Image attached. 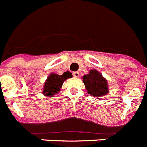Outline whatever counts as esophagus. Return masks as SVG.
Masks as SVG:
<instances>
[{"instance_id": "esophagus-1", "label": "esophagus", "mask_w": 147, "mask_h": 147, "mask_svg": "<svg viewBox=\"0 0 147 147\" xmlns=\"http://www.w3.org/2000/svg\"><path fill=\"white\" fill-rule=\"evenodd\" d=\"M73 75H74V76H75V77H79V73L78 72V71H76V72L73 73Z\"/></svg>"}]
</instances>
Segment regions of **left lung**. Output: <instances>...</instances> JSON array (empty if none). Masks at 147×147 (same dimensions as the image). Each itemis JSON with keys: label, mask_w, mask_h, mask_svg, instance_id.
<instances>
[{"label": "left lung", "mask_w": 147, "mask_h": 147, "mask_svg": "<svg viewBox=\"0 0 147 147\" xmlns=\"http://www.w3.org/2000/svg\"><path fill=\"white\" fill-rule=\"evenodd\" d=\"M82 79L87 93L95 98L100 99L109 92L107 80L97 70H91L88 74L82 76Z\"/></svg>", "instance_id": "8db88e82"}]
</instances>
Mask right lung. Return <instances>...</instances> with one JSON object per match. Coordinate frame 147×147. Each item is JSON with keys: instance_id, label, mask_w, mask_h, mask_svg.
<instances>
[{"instance_id": "add662e5", "label": "right lung", "mask_w": 147, "mask_h": 147, "mask_svg": "<svg viewBox=\"0 0 147 147\" xmlns=\"http://www.w3.org/2000/svg\"><path fill=\"white\" fill-rule=\"evenodd\" d=\"M71 77L72 74L68 71L65 72L63 75L56 74L54 73L50 74L44 83L43 94L45 96L53 97L55 94L58 93L65 81Z\"/></svg>"}]
</instances>
